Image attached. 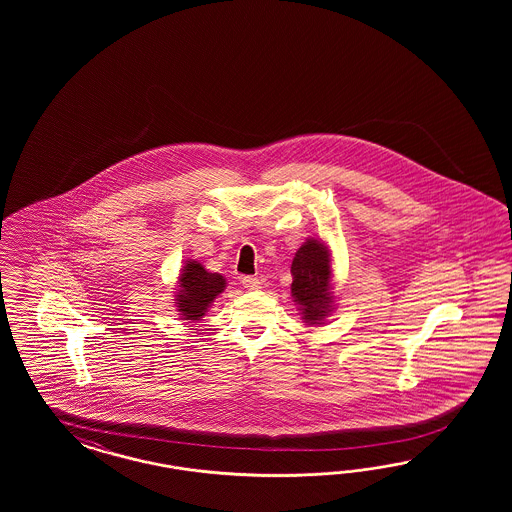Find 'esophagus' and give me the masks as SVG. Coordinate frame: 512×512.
<instances>
[{
	"mask_svg": "<svg viewBox=\"0 0 512 512\" xmlns=\"http://www.w3.org/2000/svg\"><path fill=\"white\" fill-rule=\"evenodd\" d=\"M242 285L249 289V291H257V289H261V281L259 278H255V276H244L242 278Z\"/></svg>",
	"mask_w": 512,
	"mask_h": 512,
	"instance_id": "esophagus-1",
	"label": "esophagus"
}]
</instances>
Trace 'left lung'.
<instances>
[{
  "label": "left lung",
  "instance_id": "obj_1",
  "mask_svg": "<svg viewBox=\"0 0 512 512\" xmlns=\"http://www.w3.org/2000/svg\"><path fill=\"white\" fill-rule=\"evenodd\" d=\"M291 293L306 323L321 325L332 310V266L323 242L306 240L291 264Z\"/></svg>",
  "mask_w": 512,
  "mask_h": 512
}]
</instances>
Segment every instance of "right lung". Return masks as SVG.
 <instances>
[{"instance_id":"right-lung-1","label":"right lung","mask_w":512,"mask_h":512,"mask_svg":"<svg viewBox=\"0 0 512 512\" xmlns=\"http://www.w3.org/2000/svg\"><path fill=\"white\" fill-rule=\"evenodd\" d=\"M178 287L176 308L180 315L189 321H199L214 298L225 289V279L219 274L206 272L197 261H187L182 268Z\"/></svg>"}]
</instances>
